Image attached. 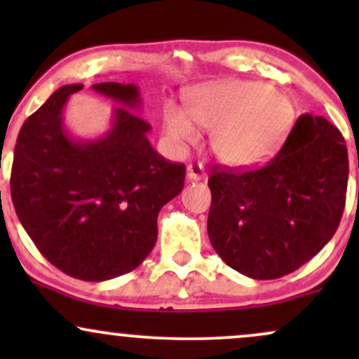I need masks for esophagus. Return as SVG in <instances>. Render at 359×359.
Returning a JSON list of instances; mask_svg holds the SVG:
<instances>
[{
    "label": "esophagus",
    "instance_id": "obj_1",
    "mask_svg": "<svg viewBox=\"0 0 359 359\" xmlns=\"http://www.w3.org/2000/svg\"><path fill=\"white\" fill-rule=\"evenodd\" d=\"M205 174H204V168L203 165H189L187 167V180H191V182H197V180L204 179Z\"/></svg>",
    "mask_w": 359,
    "mask_h": 359
}]
</instances>
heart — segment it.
I'll return each instance as SVG.
<instances>
[{"instance_id": "1", "label": "heart", "mask_w": 359, "mask_h": 359, "mask_svg": "<svg viewBox=\"0 0 359 359\" xmlns=\"http://www.w3.org/2000/svg\"><path fill=\"white\" fill-rule=\"evenodd\" d=\"M295 109L266 82L229 81L194 89L187 109L168 101L163 131L177 150L199 143V128L211 131L212 154L233 168L255 167L277 151L294 125Z\"/></svg>"}]
</instances>
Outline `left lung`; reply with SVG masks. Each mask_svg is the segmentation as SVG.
Segmentation results:
<instances>
[{
    "instance_id": "obj_1",
    "label": "left lung",
    "mask_w": 359,
    "mask_h": 359,
    "mask_svg": "<svg viewBox=\"0 0 359 359\" xmlns=\"http://www.w3.org/2000/svg\"><path fill=\"white\" fill-rule=\"evenodd\" d=\"M348 148L334 125L302 114L266 165L214 170L208 184L212 248L240 273L280 278L334 236L348 189Z\"/></svg>"
}]
</instances>
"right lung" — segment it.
Segmentation results:
<instances>
[{
    "mask_svg": "<svg viewBox=\"0 0 359 359\" xmlns=\"http://www.w3.org/2000/svg\"><path fill=\"white\" fill-rule=\"evenodd\" d=\"M82 84L62 86L23 123L15 145L11 199L16 216L53 266L86 282L135 270L154 250L156 217L184 187L185 165L150 145L135 84L101 82L94 93L118 102L113 126L79 140L64 106Z\"/></svg>",
    "mask_w": 359,
    "mask_h": 359,
    "instance_id": "obj_1",
    "label": "right lung"
}]
</instances>
